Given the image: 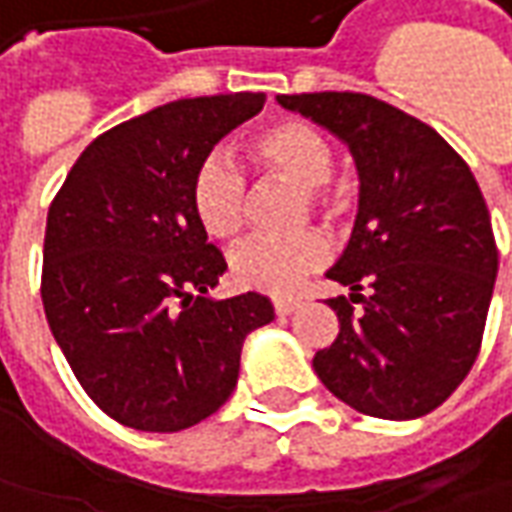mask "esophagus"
Wrapping results in <instances>:
<instances>
[{
    "label": "esophagus",
    "mask_w": 512,
    "mask_h": 512,
    "mask_svg": "<svg viewBox=\"0 0 512 512\" xmlns=\"http://www.w3.org/2000/svg\"><path fill=\"white\" fill-rule=\"evenodd\" d=\"M273 309H276V315L284 317L298 309V301H295V298H276V301H273Z\"/></svg>",
    "instance_id": "34e87169"
}]
</instances>
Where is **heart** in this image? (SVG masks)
I'll return each instance as SVG.
<instances>
[{"instance_id": "heart-1", "label": "heart", "mask_w": 512, "mask_h": 512, "mask_svg": "<svg viewBox=\"0 0 512 512\" xmlns=\"http://www.w3.org/2000/svg\"><path fill=\"white\" fill-rule=\"evenodd\" d=\"M250 161L281 181L298 186L303 195L301 217L323 214L337 220L348 209L343 183L331 178L334 144L323 130L306 119H278L248 142ZM189 209L200 231L214 242H231L245 228L248 178L234 158L209 153L192 172ZM329 259V242L320 231H303L287 239H250L234 250L228 270L239 290L262 295H292Z\"/></svg>"}]
</instances>
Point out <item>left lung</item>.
I'll return each instance as SVG.
<instances>
[{
    "instance_id": "8db88e82",
    "label": "left lung",
    "mask_w": 512,
    "mask_h": 512,
    "mask_svg": "<svg viewBox=\"0 0 512 512\" xmlns=\"http://www.w3.org/2000/svg\"><path fill=\"white\" fill-rule=\"evenodd\" d=\"M278 102L337 133L362 181L351 242L326 273L354 295L326 301L340 331L312 359L315 373L362 415L421 418L457 390L482 345L499 250L477 178L438 130L370 94Z\"/></svg>"
}]
</instances>
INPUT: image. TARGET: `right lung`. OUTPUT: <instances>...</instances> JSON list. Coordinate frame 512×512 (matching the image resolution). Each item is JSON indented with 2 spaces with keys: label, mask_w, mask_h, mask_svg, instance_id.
Instances as JSON below:
<instances>
[{
  "label": "right lung",
  "mask_w": 512,
  "mask_h": 512,
  "mask_svg": "<svg viewBox=\"0 0 512 512\" xmlns=\"http://www.w3.org/2000/svg\"><path fill=\"white\" fill-rule=\"evenodd\" d=\"M264 94L175 100L105 130L49 203L41 301L86 396L119 424L181 432L231 398L264 295L211 301L225 259L195 222L189 183Z\"/></svg>",
  "instance_id": "1"
}]
</instances>
